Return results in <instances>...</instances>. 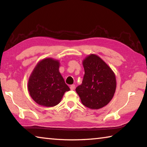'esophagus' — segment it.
Here are the masks:
<instances>
[{
  "instance_id": "1",
  "label": "esophagus",
  "mask_w": 147,
  "mask_h": 147,
  "mask_svg": "<svg viewBox=\"0 0 147 147\" xmlns=\"http://www.w3.org/2000/svg\"><path fill=\"white\" fill-rule=\"evenodd\" d=\"M70 88H71V90H74V89H75V85H74V84H73V85H71L70 86Z\"/></svg>"
}]
</instances>
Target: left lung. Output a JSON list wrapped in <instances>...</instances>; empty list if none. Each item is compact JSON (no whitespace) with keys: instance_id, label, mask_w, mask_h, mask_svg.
Returning a JSON list of instances; mask_svg holds the SVG:
<instances>
[{"instance_id":"1","label":"left lung","mask_w":147,"mask_h":147,"mask_svg":"<svg viewBox=\"0 0 147 147\" xmlns=\"http://www.w3.org/2000/svg\"><path fill=\"white\" fill-rule=\"evenodd\" d=\"M82 64L85 71L82 83L76 88L83 105L92 109L106 106L115 94L117 82L114 72L100 57L88 55Z\"/></svg>"}]
</instances>
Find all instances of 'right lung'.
<instances>
[{
    "label": "right lung",
    "mask_w": 147,
    "mask_h": 147,
    "mask_svg": "<svg viewBox=\"0 0 147 147\" xmlns=\"http://www.w3.org/2000/svg\"><path fill=\"white\" fill-rule=\"evenodd\" d=\"M59 61L52 58L39 61L32 72L28 90L39 105L53 107L60 102L64 93L70 90L59 71Z\"/></svg>",
    "instance_id": "right-lung-1"
}]
</instances>
